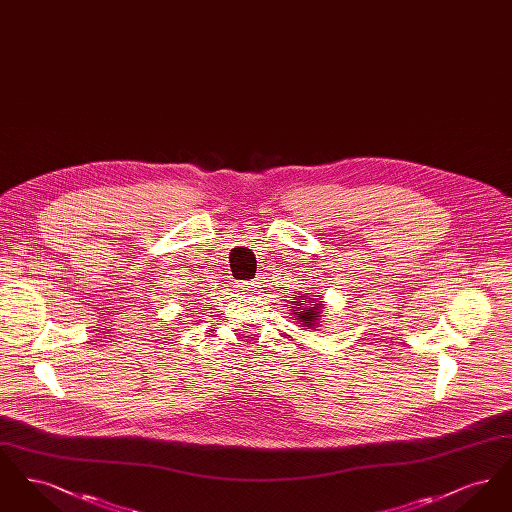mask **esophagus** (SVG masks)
Here are the masks:
<instances>
[{"label":"esophagus","instance_id":"obj_1","mask_svg":"<svg viewBox=\"0 0 512 512\" xmlns=\"http://www.w3.org/2000/svg\"><path fill=\"white\" fill-rule=\"evenodd\" d=\"M259 282H244V284H238V292L244 293V295H255L259 292Z\"/></svg>","mask_w":512,"mask_h":512}]
</instances>
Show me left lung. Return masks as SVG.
Segmentation results:
<instances>
[{
    "label": "left lung",
    "mask_w": 512,
    "mask_h": 512,
    "mask_svg": "<svg viewBox=\"0 0 512 512\" xmlns=\"http://www.w3.org/2000/svg\"><path fill=\"white\" fill-rule=\"evenodd\" d=\"M307 293H297V297H293L292 307H290V315H293V320H297L301 326H307V328H315L317 326L318 317H322V315H318V307L324 303V301H320L317 303L315 299H311V297H305ZM318 297V295H315Z\"/></svg>",
    "instance_id": "obj_1"
}]
</instances>
